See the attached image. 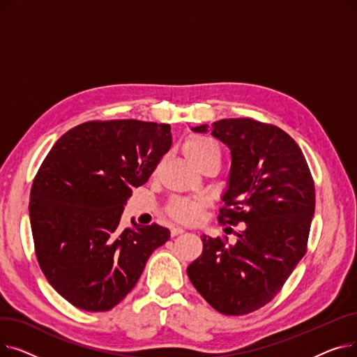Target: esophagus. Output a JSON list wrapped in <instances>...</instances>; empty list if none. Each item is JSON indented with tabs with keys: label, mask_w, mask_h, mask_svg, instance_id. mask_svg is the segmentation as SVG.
Wrapping results in <instances>:
<instances>
[{
	"label": "esophagus",
	"mask_w": 357,
	"mask_h": 357,
	"mask_svg": "<svg viewBox=\"0 0 357 357\" xmlns=\"http://www.w3.org/2000/svg\"><path fill=\"white\" fill-rule=\"evenodd\" d=\"M185 230L182 229V227H174L172 230H171V234H172V237H175V236H179V234H182Z\"/></svg>",
	"instance_id": "1"
}]
</instances>
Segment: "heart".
<instances>
[{
	"label": "heart",
	"mask_w": 357,
	"mask_h": 357,
	"mask_svg": "<svg viewBox=\"0 0 357 357\" xmlns=\"http://www.w3.org/2000/svg\"><path fill=\"white\" fill-rule=\"evenodd\" d=\"M182 150L195 166L208 158H220V147L214 140L202 135H190L182 143ZM207 202L201 198H174L167 205V214L181 222H195L202 217Z\"/></svg>",
	"instance_id": "1"
}]
</instances>
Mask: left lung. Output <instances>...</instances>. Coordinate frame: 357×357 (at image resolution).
<instances>
[{"mask_svg":"<svg viewBox=\"0 0 357 357\" xmlns=\"http://www.w3.org/2000/svg\"><path fill=\"white\" fill-rule=\"evenodd\" d=\"M194 130L204 133L208 126ZM211 135L231 152L218 222L246 227L234 246L202 236L204 250L186 272L214 310L246 315L272 301L307 253L314 179L296 142L273 124L224 119L213 123Z\"/></svg>","mask_w":357,"mask_h":357,"instance_id":"obj_1","label":"left lung"}]
</instances>
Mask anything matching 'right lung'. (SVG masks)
Here are the masks:
<instances>
[{"label": "right lung", "mask_w": 357, "mask_h": 357, "mask_svg": "<svg viewBox=\"0 0 357 357\" xmlns=\"http://www.w3.org/2000/svg\"><path fill=\"white\" fill-rule=\"evenodd\" d=\"M171 144L169 124L97 120L66 131L45 158L30 191L34 252L73 307H116L171 237L156 222L120 227L131 188L147 182Z\"/></svg>", "instance_id": "right-lung-1"}]
</instances>
